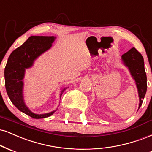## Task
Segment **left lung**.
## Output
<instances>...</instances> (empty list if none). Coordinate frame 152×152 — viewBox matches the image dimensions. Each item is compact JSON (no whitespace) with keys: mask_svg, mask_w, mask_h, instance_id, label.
<instances>
[{"mask_svg":"<svg viewBox=\"0 0 152 152\" xmlns=\"http://www.w3.org/2000/svg\"><path fill=\"white\" fill-rule=\"evenodd\" d=\"M122 60L124 65L128 67L136 83L140 97V109L143 102L147 89V75L144 69V58L140 53H139L134 48H132L122 55Z\"/></svg>","mask_w":152,"mask_h":152,"instance_id":"1","label":"left lung"}]
</instances>
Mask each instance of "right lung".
<instances>
[{
	"label": "right lung",
	"instance_id": "right-lung-1",
	"mask_svg": "<svg viewBox=\"0 0 152 152\" xmlns=\"http://www.w3.org/2000/svg\"><path fill=\"white\" fill-rule=\"evenodd\" d=\"M54 36H30L22 45L11 53L5 67V85L7 94L12 103L20 111L34 119L50 117L56 111L37 115L32 112L25 104L23 96V87L25 71L33 65L36 58L51 48ZM65 88L61 91V98Z\"/></svg>",
	"mask_w": 152,
	"mask_h": 152
}]
</instances>
